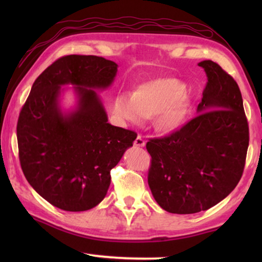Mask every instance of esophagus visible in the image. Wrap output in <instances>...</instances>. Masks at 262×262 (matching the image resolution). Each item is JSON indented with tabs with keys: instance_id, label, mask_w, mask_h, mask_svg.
<instances>
[{
	"instance_id": "1",
	"label": "esophagus",
	"mask_w": 262,
	"mask_h": 262,
	"mask_svg": "<svg viewBox=\"0 0 262 262\" xmlns=\"http://www.w3.org/2000/svg\"><path fill=\"white\" fill-rule=\"evenodd\" d=\"M134 145H135V147H144V145H145V141L143 140V139H142V137L141 136H137L136 137V139H135V141H134Z\"/></svg>"
}]
</instances>
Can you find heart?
<instances>
[{
  "label": "heart",
  "mask_w": 262,
  "mask_h": 262,
  "mask_svg": "<svg viewBox=\"0 0 262 262\" xmlns=\"http://www.w3.org/2000/svg\"><path fill=\"white\" fill-rule=\"evenodd\" d=\"M187 86L180 79L161 77L140 84L133 94L114 97L112 111L121 122L141 125L158 114L156 126L164 132H176L187 118L189 101Z\"/></svg>",
  "instance_id": "obj_1"
}]
</instances>
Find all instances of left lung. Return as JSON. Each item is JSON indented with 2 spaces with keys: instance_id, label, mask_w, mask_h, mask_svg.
Segmentation results:
<instances>
[{
  "instance_id": "obj_1",
  "label": "left lung",
  "mask_w": 262,
  "mask_h": 262,
  "mask_svg": "<svg viewBox=\"0 0 262 262\" xmlns=\"http://www.w3.org/2000/svg\"><path fill=\"white\" fill-rule=\"evenodd\" d=\"M208 82L198 115L179 130L147 143L148 184L172 214H195L221 202L242 178L248 125L236 81L210 60L198 63Z\"/></svg>"
}]
</instances>
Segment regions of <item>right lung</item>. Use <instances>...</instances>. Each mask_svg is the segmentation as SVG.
<instances>
[{"instance_id":"obj_1","label":"right lung","mask_w":262,"mask_h":262,"mask_svg":"<svg viewBox=\"0 0 262 262\" xmlns=\"http://www.w3.org/2000/svg\"><path fill=\"white\" fill-rule=\"evenodd\" d=\"M118 64L95 55H67L35 79L17 123L19 161L40 196L66 211L103 201L111 170L133 147L136 133L108 123L97 91L112 85ZM72 85L73 109L63 110L61 87Z\"/></svg>"}]
</instances>
